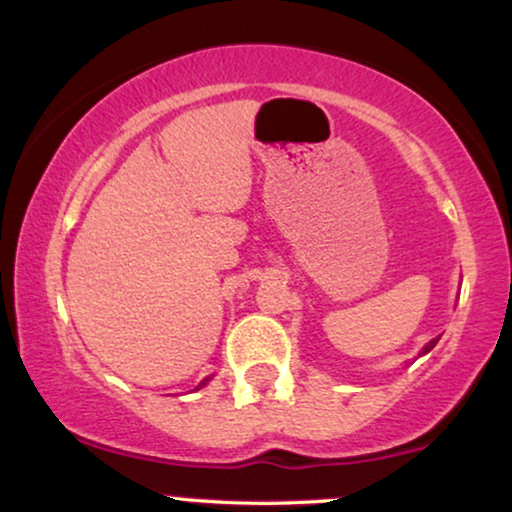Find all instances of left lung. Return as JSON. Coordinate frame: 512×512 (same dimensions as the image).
<instances>
[{
    "mask_svg": "<svg viewBox=\"0 0 512 512\" xmlns=\"http://www.w3.org/2000/svg\"><path fill=\"white\" fill-rule=\"evenodd\" d=\"M436 342H438V338H436V340H431V342H429V345H426V347L422 349V354H426V352H431V349H433V347H436Z\"/></svg>",
    "mask_w": 512,
    "mask_h": 512,
    "instance_id": "left-lung-1",
    "label": "left lung"
}]
</instances>
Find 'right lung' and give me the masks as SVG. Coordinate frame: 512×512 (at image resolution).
Instances as JSON below:
<instances>
[{
    "label": "right lung",
    "mask_w": 512,
    "mask_h": 512,
    "mask_svg": "<svg viewBox=\"0 0 512 512\" xmlns=\"http://www.w3.org/2000/svg\"><path fill=\"white\" fill-rule=\"evenodd\" d=\"M202 384H207V380H202ZM202 384H200V387H202ZM200 387H198V389H200Z\"/></svg>",
    "instance_id": "obj_1"
}]
</instances>
